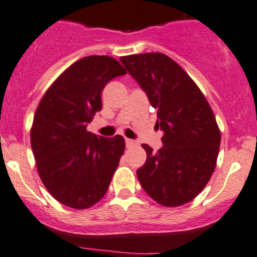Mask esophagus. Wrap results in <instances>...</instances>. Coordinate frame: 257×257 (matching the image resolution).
I'll list each match as a JSON object with an SVG mask.
<instances>
[{
    "mask_svg": "<svg viewBox=\"0 0 257 257\" xmlns=\"http://www.w3.org/2000/svg\"><path fill=\"white\" fill-rule=\"evenodd\" d=\"M125 145H126V147H133V146H137V142H136V141L129 140V138H126V140H125Z\"/></svg>",
    "mask_w": 257,
    "mask_h": 257,
    "instance_id": "obj_1",
    "label": "esophagus"
}]
</instances>
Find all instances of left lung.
I'll use <instances>...</instances> for the list:
<instances>
[{"label": "left lung", "instance_id": "1", "mask_svg": "<svg viewBox=\"0 0 257 257\" xmlns=\"http://www.w3.org/2000/svg\"><path fill=\"white\" fill-rule=\"evenodd\" d=\"M157 110L164 147L147 153L137 176L146 193L165 207H180L205 188L217 165L220 131L205 96L174 59L162 53L121 57Z\"/></svg>", "mask_w": 257, "mask_h": 257}]
</instances>
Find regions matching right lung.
I'll list each match as a JSON object with an SVG mask.
<instances>
[{
	"instance_id": "right-lung-1",
	"label": "right lung",
	"mask_w": 257,
	"mask_h": 257,
	"mask_svg": "<svg viewBox=\"0 0 257 257\" xmlns=\"http://www.w3.org/2000/svg\"><path fill=\"white\" fill-rule=\"evenodd\" d=\"M125 73L111 57H85L52 83L38 105L31 150L44 186L66 207L87 209L109 189L125 142L121 136L97 137L87 124L101 110L106 83Z\"/></svg>"
}]
</instances>
